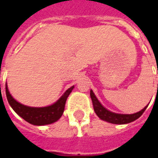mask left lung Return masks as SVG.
<instances>
[{
    "label": "left lung",
    "instance_id": "8db88e82",
    "mask_svg": "<svg viewBox=\"0 0 158 158\" xmlns=\"http://www.w3.org/2000/svg\"><path fill=\"white\" fill-rule=\"evenodd\" d=\"M90 97L92 100L93 106H94V110H95V113H96V115L103 121H106V122H108L110 123H114V124H126V123L135 121L142 115L143 113L145 112V110L146 109V107L148 106V105H147L142 110H140L139 112L133 113V114L115 113L107 110L102 105V103L100 102L99 100L96 98V95L94 94L92 89H90Z\"/></svg>",
    "mask_w": 158,
    "mask_h": 158
}]
</instances>
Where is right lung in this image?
<instances>
[{"instance_id": "add662e5", "label": "right lung", "mask_w": 158, "mask_h": 158, "mask_svg": "<svg viewBox=\"0 0 158 158\" xmlns=\"http://www.w3.org/2000/svg\"><path fill=\"white\" fill-rule=\"evenodd\" d=\"M73 88L74 85L67 89L63 93V95L52 105L42 106V107L25 106L22 103L17 102L9 92L6 84V95L10 106H12V109L14 110V112L19 116L33 125L42 126L56 122L62 117L65 108L66 101L70 95V93L72 92Z\"/></svg>"}]
</instances>
